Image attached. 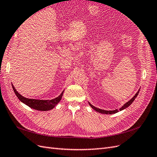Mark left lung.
Here are the masks:
<instances>
[{"instance_id":"8db88e82","label":"left lung","mask_w":157,"mask_h":157,"mask_svg":"<svg viewBox=\"0 0 157 157\" xmlns=\"http://www.w3.org/2000/svg\"><path fill=\"white\" fill-rule=\"evenodd\" d=\"M139 92H140V90H139V91L136 94L135 96H134V97H133L129 101H128L126 103H125L124 105H123V106L119 109V110H120V111H122V110H123V109H126V107H129V106L131 105V104L132 103V102L135 100V99H136V97L137 96V95H138ZM89 105H90V106H91L92 108L94 109V110H96L97 112H99V113H103V114H107H107H114V113H116L118 112V109H116V110H114V111H105V110H102V109H98V108L95 107L94 106H93L92 105H91V104H90V103H89Z\"/></svg>"}]
</instances>
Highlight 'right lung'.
Listing matches in <instances>:
<instances>
[{
    "mask_svg": "<svg viewBox=\"0 0 157 157\" xmlns=\"http://www.w3.org/2000/svg\"><path fill=\"white\" fill-rule=\"evenodd\" d=\"M12 88L13 90V92H15L16 95V96L21 101H22L23 103L26 104V105L29 106V107L36 109V110L38 111H49L51 110L52 109H53L61 100V97H62V95L64 92L63 91V92L61 93L58 97H57L54 99H52V100H40V99H28L24 98L16 91L13 85Z\"/></svg>",
    "mask_w": 157,
    "mask_h": 157,
    "instance_id": "1",
    "label": "right lung"
}]
</instances>
